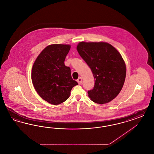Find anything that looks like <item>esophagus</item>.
I'll use <instances>...</instances> for the list:
<instances>
[{
	"mask_svg": "<svg viewBox=\"0 0 154 154\" xmlns=\"http://www.w3.org/2000/svg\"><path fill=\"white\" fill-rule=\"evenodd\" d=\"M77 82L79 83V85H81L82 83V78L81 77H80L78 78V79L77 80Z\"/></svg>",
	"mask_w": 154,
	"mask_h": 154,
	"instance_id": "34e87169",
	"label": "esophagus"
}]
</instances>
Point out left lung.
<instances>
[{
    "label": "left lung",
    "mask_w": 154,
    "mask_h": 154,
    "mask_svg": "<svg viewBox=\"0 0 154 154\" xmlns=\"http://www.w3.org/2000/svg\"><path fill=\"white\" fill-rule=\"evenodd\" d=\"M77 50L90 67L95 79L94 88L88 91L94 102H109L119 94L126 75V67L119 52L105 42H80Z\"/></svg>",
    "instance_id": "1"
}]
</instances>
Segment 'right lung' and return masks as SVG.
Segmentation results:
<instances>
[{
  "instance_id": "1",
  "label": "right lung",
  "mask_w": 154,
  "mask_h": 154,
  "mask_svg": "<svg viewBox=\"0 0 154 154\" xmlns=\"http://www.w3.org/2000/svg\"><path fill=\"white\" fill-rule=\"evenodd\" d=\"M71 46L51 45L46 47L35 61L31 79L35 89L43 99L57 105L69 98L78 83L72 78L71 69L64 60Z\"/></svg>"
}]
</instances>
